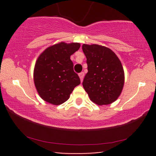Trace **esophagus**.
I'll use <instances>...</instances> for the list:
<instances>
[{
  "label": "esophagus",
  "mask_w": 156,
  "mask_h": 156,
  "mask_svg": "<svg viewBox=\"0 0 156 156\" xmlns=\"http://www.w3.org/2000/svg\"><path fill=\"white\" fill-rule=\"evenodd\" d=\"M79 77H80V81L82 82V80H83V77H84V73H83V72H81V73H80L79 74Z\"/></svg>",
  "instance_id": "obj_1"
}]
</instances>
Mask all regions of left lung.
<instances>
[{
    "instance_id": "obj_1",
    "label": "left lung",
    "mask_w": 156,
    "mask_h": 156,
    "mask_svg": "<svg viewBox=\"0 0 156 156\" xmlns=\"http://www.w3.org/2000/svg\"><path fill=\"white\" fill-rule=\"evenodd\" d=\"M82 50L88 67L83 81L84 89L97 105L111 104L119 98L124 86L120 60L112 50L99 44H83Z\"/></svg>"
}]
</instances>
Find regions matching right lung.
Masks as SVG:
<instances>
[{
    "mask_svg": "<svg viewBox=\"0 0 156 156\" xmlns=\"http://www.w3.org/2000/svg\"><path fill=\"white\" fill-rule=\"evenodd\" d=\"M80 46L76 42H62L48 47L39 55L34 70V81L37 92L44 101L53 105L62 104L80 83L70 59V55Z\"/></svg>",
    "mask_w": 156,
    "mask_h": 156,
    "instance_id": "right-lung-1",
    "label": "right lung"
}]
</instances>
